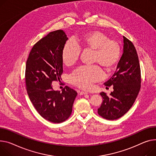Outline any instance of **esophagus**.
<instances>
[{"label":"esophagus","mask_w":156,"mask_h":156,"mask_svg":"<svg viewBox=\"0 0 156 156\" xmlns=\"http://www.w3.org/2000/svg\"><path fill=\"white\" fill-rule=\"evenodd\" d=\"M88 94V93L85 92V91H80V95H87Z\"/></svg>","instance_id":"esophagus-1"}]
</instances>
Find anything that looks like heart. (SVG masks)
Instances as JSON below:
<instances>
[{
  "label": "heart",
  "mask_w": 156,
  "mask_h": 156,
  "mask_svg": "<svg viewBox=\"0 0 156 156\" xmlns=\"http://www.w3.org/2000/svg\"><path fill=\"white\" fill-rule=\"evenodd\" d=\"M78 45L72 39L67 41L62 50L61 58L66 66L73 65L80 55V48L93 51V62L107 70L112 69L119 63L121 48L118 41L108 39L103 33L91 30L76 38ZM103 78V72L98 65L81 66L75 69L69 77L72 85L82 89H90L92 85Z\"/></svg>",
  "instance_id": "obj_1"
}]
</instances>
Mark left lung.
Instances as JSON below:
<instances>
[{"label": "left lung", "instance_id": "1", "mask_svg": "<svg viewBox=\"0 0 156 156\" xmlns=\"http://www.w3.org/2000/svg\"><path fill=\"white\" fill-rule=\"evenodd\" d=\"M123 55L115 73L105 83L113 87L110 96L100 93L103 101L98 113L107 120H116L130 110L140 89V68L137 51L131 41L123 36Z\"/></svg>", "mask_w": 156, "mask_h": 156}]
</instances>
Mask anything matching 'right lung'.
<instances>
[{
  "instance_id": "right-lung-1",
  "label": "right lung",
  "mask_w": 156,
  "mask_h": 156,
  "mask_svg": "<svg viewBox=\"0 0 156 156\" xmlns=\"http://www.w3.org/2000/svg\"><path fill=\"white\" fill-rule=\"evenodd\" d=\"M68 39L63 30L49 33L34 45L26 61V87L30 100L41 117L53 123L69 117L77 95L68 86L62 92L52 87V82L61 80V53Z\"/></svg>"
}]
</instances>
